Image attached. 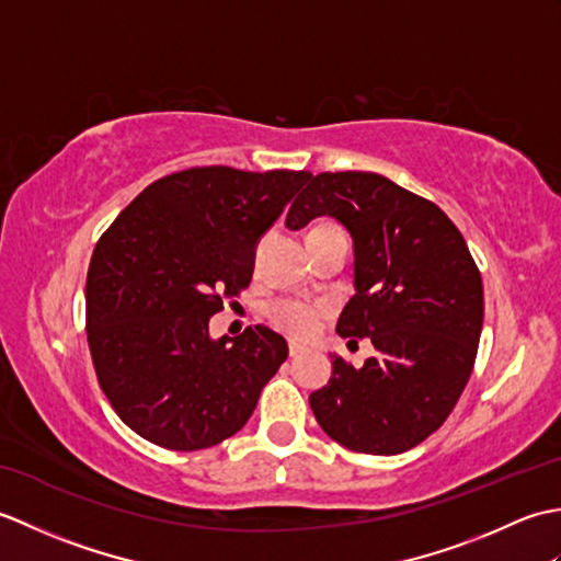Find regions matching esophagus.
Masks as SVG:
<instances>
[{
	"instance_id": "1",
	"label": "esophagus",
	"mask_w": 561,
	"mask_h": 561,
	"mask_svg": "<svg viewBox=\"0 0 561 561\" xmlns=\"http://www.w3.org/2000/svg\"><path fill=\"white\" fill-rule=\"evenodd\" d=\"M306 350L301 347V344H296V342H291L289 344V356H301Z\"/></svg>"
}]
</instances>
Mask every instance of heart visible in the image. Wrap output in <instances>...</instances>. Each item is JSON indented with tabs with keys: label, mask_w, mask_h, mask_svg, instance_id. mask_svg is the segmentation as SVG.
Wrapping results in <instances>:
<instances>
[{
	"label": "heart",
	"mask_w": 561,
	"mask_h": 561,
	"mask_svg": "<svg viewBox=\"0 0 561 561\" xmlns=\"http://www.w3.org/2000/svg\"><path fill=\"white\" fill-rule=\"evenodd\" d=\"M328 226V224H320ZM328 306L301 299H282L270 306V320L274 328L294 340H311L320 323L328 318Z\"/></svg>",
	"instance_id": "1"
}]
</instances>
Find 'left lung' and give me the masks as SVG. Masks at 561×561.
I'll use <instances>...</instances> for the list:
<instances>
[{"instance_id":"left-lung-1","label":"left lung","mask_w":561,"mask_h":561,"mask_svg":"<svg viewBox=\"0 0 561 561\" xmlns=\"http://www.w3.org/2000/svg\"><path fill=\"white\" fill-rule=\"evenodd\" d=\"M335 217L354 241V289L340 337H368L376 356L332 359L311 410L340 446L396 456L448 420L478 356L484 296L458 226L434 202L364 171L318 173L294 199V231Z\"/></svg>"}]
</instances>
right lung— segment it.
I'll list each match as a JSON object with an SVG mask.
<instances>
[{
    "label": "right lung",
    "instance_id": "obj_1",
    "mask_svg": "<svg viewBox=\"0 0 561 561\" xmlns=\"http://www.w3.org/2000/svg\"><path fill=\"white\" fill-rule=\"evenodd\" d=\"M308 171L202 165L159 178L108 226L89 262L87 337L117 416L169 450L241 432L289 354L255 325L209 337V318L248 289L255 245Z\"/></svg>",
    "mask_w": 561,
    "mask_h": 561
}]
</instances>
